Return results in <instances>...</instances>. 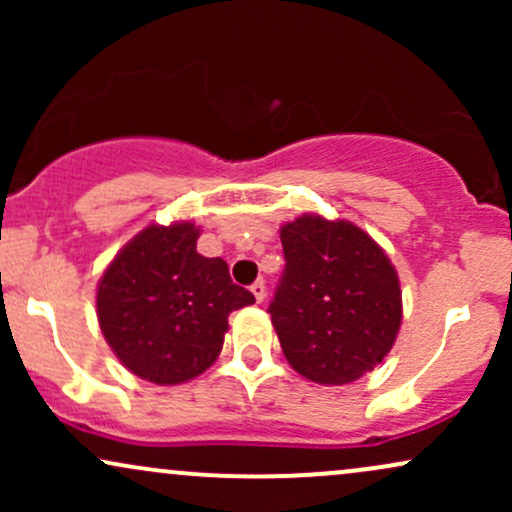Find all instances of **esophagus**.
<instances>
[{
    "label": "esophagus",
    "mask_w": 512,
    "mask_h": 512,
    "mask_svg": "<svg viewBox=\"0 0 512 512\" xmlns=\"http://www.w3.org/2000/svg\"><path fill=\"white\" fill-rule=\"evenodd\" d=\"M250 291H252V296H255V301H257V303H262L264 298H267V284H264L262 279H257L255 284L250 286Z\"/></svg>",
    "instance_id": "34e87169"
}]
</instances>
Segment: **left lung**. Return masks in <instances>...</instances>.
I'll return each instance as SVG.
<instances>
[{
    "instance_id": "obj_1",
    "label": "left lung",
    "mask_w": 512,
    "mask_h": 512,
    "mask_svg": "<svg viewBox=\"0 0 512 512\" xmlns=\"http://www.w3.org/2000/svg\"><path fill=\"white\" fill-rule=\"evenodd\" d=\"M281 245L269 315L286 361L313 383H354L390 354L402 325L395 267L354 223L315 214L281 226Z\"/></svg>"
}]
</instances>
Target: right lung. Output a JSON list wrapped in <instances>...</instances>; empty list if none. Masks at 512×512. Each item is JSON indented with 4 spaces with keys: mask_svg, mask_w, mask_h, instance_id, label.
Masks as SVG:
<instances>
[{
    "mask_svg": "<svg viewBox=\"0 0 512 512\" xmlns=\"http://www.w3.org/2000/svg\"><path fill=\"white\" fill-rule=\"evenodd\" d=\"M195 223L149 226L115 255L98 284L101 332L122 366L156 385L204 373L221 354L228 315L255 303L221 257L197 252Z\"/></svg>",
    "mask_w": 512,
    "mask_h": 512,
    "instance_id": "obj_1",
    "label": "right lung"
}]
</instances>
